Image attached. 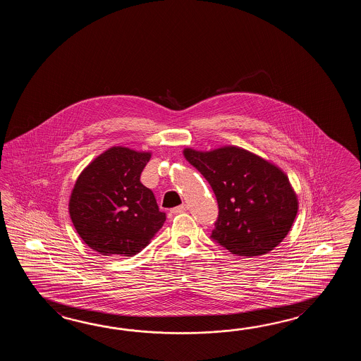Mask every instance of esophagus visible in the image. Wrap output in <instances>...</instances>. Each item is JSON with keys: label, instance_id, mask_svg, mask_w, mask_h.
I'll return each mask as SVG.
<instances>
[{"label": "esophagus", "instance_id": "34e87169", "mask_svg": "<svg viewBox=\"0 0 361 361\" xmlns=\"http://www.w3.org/2000/svg\"><path fill=\"white\" fill-rule=\"evenodd\" d=\"M185 210H187V207H185V205H180V207L171 209V213H173V214H180V213H184Z\"/></svg>", "mask_w": 361, "mask_h": 361}]
</instances>
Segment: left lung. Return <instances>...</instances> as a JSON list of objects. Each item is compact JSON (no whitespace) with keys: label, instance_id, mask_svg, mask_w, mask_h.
I'll use <instances>...</instances> for the list:
<instances>
[{"label":"left lung","instance_id":"obj_1","mask_svg":"<svg viewBox=\"0 0 361 361\" xmlns=\"http://www.w3.org/2000/svg\"><path fill=\"white\" fill-rule=\"evenodd\" d=\"M183 154L214 191L219 215L212 238L216 243L250 258L269 253L286 238L298 197L277 165L238 146L184 148Z\"/></svg>","mask_w":361,"mask_h":361}]
</instances>
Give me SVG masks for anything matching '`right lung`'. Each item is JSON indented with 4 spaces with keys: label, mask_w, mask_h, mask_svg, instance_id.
I'll list each match as a JSON object with an SVG mask.
<instances>
[{
    "label": "right lung",
    "mask_w": 361,
    "mask_h": 361,
    "mask_svg": "<svg viewBox=\"0 0 361 361\" xmlns=\"http://www.w3.org/2000/svg\"><path fill=\"white\" fill-rule=\"evenodd\" d=\"M151 152L108 148L81 174L69 196V216L85 244L102 255L131 257L165 222L154 192L140 183Z\"/></svg>",
    "instance_id": "add662e5"
}]
</instances>
